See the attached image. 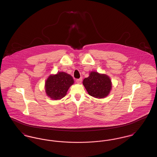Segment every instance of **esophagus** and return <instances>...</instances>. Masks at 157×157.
I'll list each match as a JSON object with an SVG mask.
<instances>
[{"label": "esophagus", "mask_w": 157, "mask_h": 157, "mask_svg": "<svg viewBox=\"0 0 157 157\" xmlns=\"http://www.w3.org/2000/svg\"><path fill=\"white\" fill-rule=\"evenodd\" d=\"M82 78H79V79H77L76 80V82L78 83H81V82H82Z\"/></svg>", "instance_id": "esophagus-1"}]
</instances>
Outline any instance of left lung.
<instances>
[{"label":"left lung","mask_w":157,"mask_h":157,"mask_svg":"<svg viewBox=\"0 0 157 157\" xmlns=\"http://www.w3.org/2000/svg\"><path fill=\"white\" fill-rule=\"evenodd\" d=\"M83 84L90 95L97 98L106 97L112 86L111 79L107 75L95 72H90V76L83 79Z\"/></svg>","instance_id":"obj_1"}]
</instances>
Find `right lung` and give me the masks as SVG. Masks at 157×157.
Returning a JSON list of instances; mask_svg holds the SVG:
<instances>
[{"mask_svg":"<svg viewBox=\"0 0 157 157\" xmlns=\"http://www.w3.org/2000/svg\"><path fill=\"white\" fill-rule=\"evenodd\" d=\"M72 77L65 72H59L51 75L45 82L47 95L54 100L60 99L67 95L69 88L74 83Z\"/></svg>","mask_w":157,"mask_h":157,"instance_id":"add662e5","label":"right lung"}]
</instances>
